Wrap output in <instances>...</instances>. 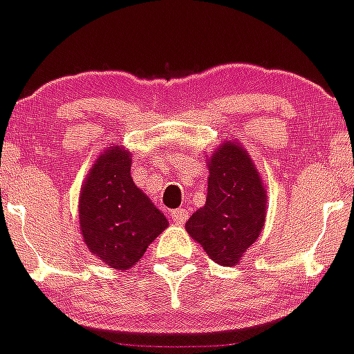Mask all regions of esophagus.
Listing matches in <instances>:
<instances>
[{
    "label": "esophagus",
    "mask_w": 354,
    "mask_h": 354,
    "mask_svg": "<svg viewBox=\"0 0 354 354\" xmlns=\"http://www.w3.org/2000/svg\"><path fill=\"white\" fill-rule=\"evenodd\" d=\"M169 216H171V221L174 225H183V223L188 219V211L185 208H178V209H173L171 213H169Z\"/></svg>",
    "instance_id": "34e87169"
}]
</instances>
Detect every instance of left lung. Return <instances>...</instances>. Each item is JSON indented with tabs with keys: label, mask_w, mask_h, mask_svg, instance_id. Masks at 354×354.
<instances>
[{
	"label": "left lung",
	"mask_w": 354,
	"mask_h": 354,
	"mask_svg": "<svg viewBox=\"0 0 354 354\" xmlns=\"http://www.w3.org/2000/svg\"><path fill=\"white\" fill-rule=\"evenodd\" d=\"M208 194L185 228L221 266H236L261 234L266 221V186L245 146L223 141L208 156Z\"/></svg>",
	"instance_id": "obj_1"
}]
</instances>
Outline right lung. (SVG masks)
<instances>
[{
	"label": "right lung",
	"mask_w": 354,
	"mask_h": 354,
	"mask_svg": "<svg viewBox=\"0 0 354 354\" xmlns=\"http://www.w3.org/2000/svg\"><path fill=\"white\" fill-rule=\"evenodd\" d=\"M131 153L108 146L80 191V230L88 250L113 270H129L168 228V219L131 178Z\"/></svg>",
	"instance_id": "right-lung-1"
}]
</instances>
